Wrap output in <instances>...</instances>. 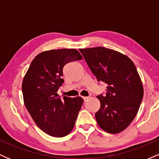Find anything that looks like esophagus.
I'll list each match as a JSON object with an SVG mask.
<instances>
[{
    "mask_svg": "<svg viewBox=\"0 0 159 159\" xmlns=\"http://www.w3.org/2000/svg\"><path fill=\"white\" fill-rule=\"evenodd\" d=\"M89 98H90V97H88V96H87V97H85V96H84V97H83V99H84V101H87V100Z\"/></svg>",
    "mask_w": 159,
    "mask_h": 159,
    "instance_id": "esophagus-1",
    "label": "esophagus"
}]
</instances>
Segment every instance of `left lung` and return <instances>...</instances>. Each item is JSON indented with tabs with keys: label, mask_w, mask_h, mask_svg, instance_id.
<instances>
[{
	"label": "left lung",
	"mask_w": 159,
	"mask_h": 159,
	"mask_svg": "<svg viewBox=\"0 0 159 159\" xmlns=\"http://www.w3.org/2000/svg\"><path fill=\"white\" fill-rule=\"evenodd\" d=\"M98 82L107 84L106 95H98L95 114L100 128L117 134L134 119L143 96L141 80L132 60L121 53L97 47L79 49Z\"/></svg>",
	"instance_id": "obj_1"
}]
</instances>
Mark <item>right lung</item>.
Instances as JSON below:
<instances>
[{
	"mask_svg": "<svg viewBox=\"0 0 159 159\" xmlns=\"http://www.w3.org/2000/svg\"><path fill=\"white\" fill-rule=\"evenodd\" d=\"M75 49L43 52L33 60L22 82L24 102L38 127L49 135L62 138L74 128L83 98L58 97L64 82L63 69L66 63L81 61Z\"/></svg>",
	"mask_w": 159,
	"mask_h": 159,
	"instance_id": "1",
	"label": "right lung"
}]
</instances>
